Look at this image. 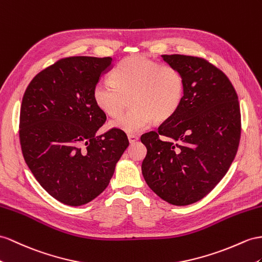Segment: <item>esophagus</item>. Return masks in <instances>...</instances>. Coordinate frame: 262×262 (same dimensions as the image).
Instances as JSON below:
<instances>
[{
	"mask_svg": "<svg viewBox=\"0 0 262 262\" xmlns=\"http://www.w3.org/2000/svg\"><path fill=\"white\" fill-rule=\"evenodd\" d=\"M127 137H128V140H129L130 144L137 142V140L139 139V136H138V135H128Z\"/></svg>",
	"mask_w": 262,
	"mask_h": 262,
	"instance_id": "obj_1",
	"label": "esophagus"
}]
</instances>
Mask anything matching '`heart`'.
<instances>
[{
    "label": "heart",
    "instance_id": "b5f03b06",
    "mask_svg": "<svg viewBox=\"0 0 262 262\" xmlns=\"http://www.w3.org/2000/svg\"><path fill=\"white\" fill-rule=\"evenodd\" d=\"M112 83L99 80L93 89L97 108L108 116L122 113L129 99L132 108L110 123L128 135L140 133L156 122H164L182 105L185 80L177 69L135 54L120 61L112 73Z\"/></svg>",
    "mask_w": 262,
    "mask_h": 262
}]
</instances>
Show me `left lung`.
<instances>
[{"label": "left lung", "mask_w": 262, "mask_h": 262, "mask_svg": "<svg viewBox=\"0 0 262 262\" xmlns=\"http://www.w3.org/2000/svg\"><path fill=\"white\" fill-rule=\"evenodd\" d=\"M162 57L182 73L185 94L157 132L140 137L147 148L142 171L157 196L187 206L209 193L229 169L240 140V107L229 78L205 58Z\"/></svg>", "instance_id": "obj_1"}]
</instances>
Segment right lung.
<instances>
[{
    "instance_id": "right-lung-1",
    "label": "right lung",
    "mask_w": 262,
    "mask_h": 262,
    "mask_svg": "<svg viewBox=\"0 0 262 262\" xmlns=\"http://www.w3.org/2000/svg\"><path fill=\"white\" fill-rule=\"evenodd\" d=\"M112 57L71 56L31 80L19 113V143L25 163L52 197L82 206L108 186L116 163L129 143L124 132H96L105 113L93 89L112 69Z\"/></svg>"
}]
</instances>
